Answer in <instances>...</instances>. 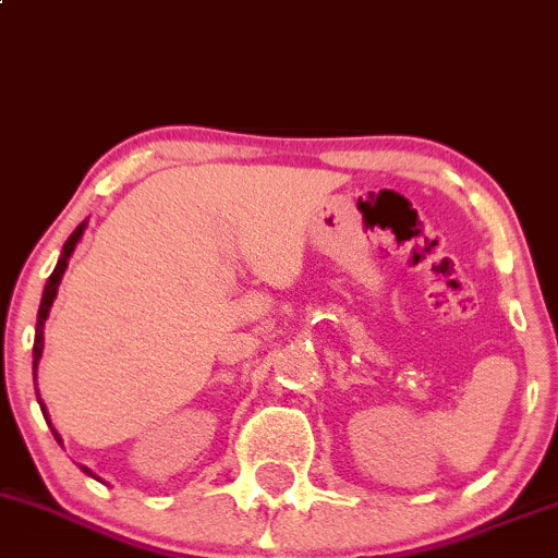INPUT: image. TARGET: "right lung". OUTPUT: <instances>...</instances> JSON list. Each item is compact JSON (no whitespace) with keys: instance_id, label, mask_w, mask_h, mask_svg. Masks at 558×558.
Here are the masks:
<instances>
[{"instance_id":"obj_1","label":"right lung","mask_w":558,"mask_h":558,"mask_svg":"<svg viewBox=\"0 0 558 558\" xmlns=\"http://www.w3.org/2000/svg\"><path fill=\"white\" fill-rule=\"evenodd\" d=\"M84 227H86V223H78L76 231H73V234L68 236V242H65V245H62V255H60L58 266H54L52 277H49L47 287H44L41 305H39V318H36V340H34V368H36V363H39V359H41V348H44V322H47V316H49V308H52V303H54V295H58L60 279H62V274H65V268H68V258H71L73 247H76V242L81 240V234H84ZM41 414H44V405H41ZM54 437H58V435H54ZM84 472H89V469H84Z\"/></svg>"}]
</instances>
